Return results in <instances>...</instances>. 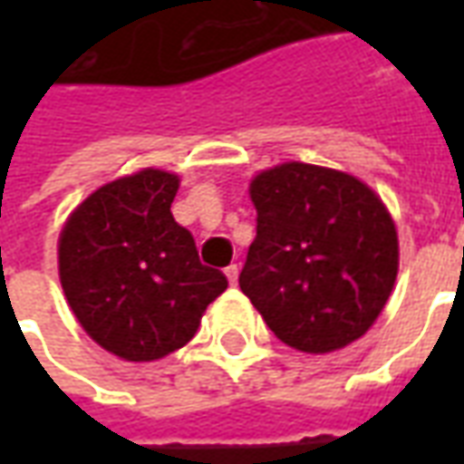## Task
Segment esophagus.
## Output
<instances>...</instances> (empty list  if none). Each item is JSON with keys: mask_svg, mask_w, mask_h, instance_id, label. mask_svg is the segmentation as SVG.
Here are the masks:
<instances>
[{"mask_svg": "<svg viewBox=\"0 0 464 464\" xmlns=\"http://www.w3.org/2000/svg\"><path fill=\"white\" fill-rule=\"evenodd\" d=\"M226 276H228L231 285H236V281H238V266H236V263H233V266H228V268H226Z\"/></svg>", "mask_w": 464, "mask_h": 464, "instance_id": "34e87169", "label": "esophagus"}]
</instances>
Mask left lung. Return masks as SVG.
Masks as SVG:
<instances>
[{
  "label": "left lung",
  "instance_id": "left-lung-1",
  "mask_svg": "<svg viewBox=\"0 0 464 464\" xmlns=\"http://www.w3.org/2000/svg\"><path fill=\"white\" fill-rule=\"evenodd\" d=\"M256 238L238 276L266 325L303 353L358 341L398 276L385 203L350 173L288 161L251 181Z\"/></svg>",
  "mask_w": 464,
  "mask_h": 464
}]
</instances>
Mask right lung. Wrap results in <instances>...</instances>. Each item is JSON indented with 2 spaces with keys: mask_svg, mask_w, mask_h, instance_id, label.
I'll return each mask as SVG.
<instances>
[{
  "mask_svg": "<svg viewBox=\"0 0 464 464\" xmlns=\"http://www.w3.org/2000/svg\"><path fill=\"white\" fill-rule=\"evenodd\" d=\"M176 191L179 176L159 169L116 179L79 203L59 236V278L76 321L131 362L183 348L228 288L173 221Z\"/></svg>",
  "mask_w": 464,
  "mask_h": 464,
  "instance_id": "right-lung-1",
  "label": "right lung"
}]
</instances>
